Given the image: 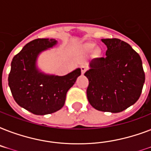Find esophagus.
Returning a JSON list of instances; mask_svg holds the SVG:
<instances>
[{
	"instance_id": "34e87169",
	"label": "esophagus",
	"mask_w": 151,
	"mask_h": 151,
	"mask_svg": "<svg viewBox=\"0 0 151 151\" xmlns=\"http://www.w3.org/2000/svg\"><path fill=\"white\" fill-rule=\"evenodd\" d=\"M86 70H87V67L85 66H81V73L82 74H84L85 73V72L86 71Z\"/></svg>"
}]
</instances>
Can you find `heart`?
<instances>
[{"label": "heart", "mask_w": 151, "mask_h": 151, "mask_svg": "<svg viewBox=\"0 0 151 151\" xmlns=\"http://www.w3.org/2000/svg\"><path fill=\"white\" fill-rule=\"evenodd\" d=\"M95 46H96V45L93 42H88V43H86L85 45L84 48H85V50L87 52H92L93 49H94V50L92 52H93V55H95V56H99V55H100V49L99 48H95Z\"/></svg>", "instance_id": "b5f03b06"}]
</instances>
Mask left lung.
<instances>
[{
	"mask_svg": "<svg viewBox=\"0 0 151 151\" xmlns=\"http://www.w3.org/2000/svg\"><path fill=\"white\" fill-rule=\"evenodd\" d=\"M101 41L107 47L106 56L92 60L85 72L88 100L100 111L122 112L140 96L145 81L142 60L129 44L120 39Z\"/></svg>",
	"mask_w": 151,
	"mask_h": 151,
	"instance_id": "left-lung-1",
	"label": "left lung"
}]
</instances>
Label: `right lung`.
<instances>
[{
  "mask_svg": "<svg viewBox=\"0 0 151 151\" xmlns=\"http://www.w3.org/2000/svg\"><path fill=\"white\" fill-rule=\"evenodd\" d=\"M56 44L55 39H35L15 55L11 63L8 85L13 98L34 114L45 115L60 110L66 92L81 75L80 68L65 76L45 74L37 68L38 55Z\"/></svg>",
  "mask_w": 151,
  "mask_h": 151,
  "instance_id": "1",
  "label": "right lung"
}]
</instances>
